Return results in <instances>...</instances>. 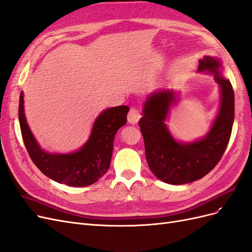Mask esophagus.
<instances>
[{
	"label": "esophagus",
	"mask_w": 252,
	"mask_h": 252,
	"mask_svg": "<svg viewBox=\"0 0 252 252\" xmlns=\"http://www.w3.org/2000/svg\"><path fill=\"white\" fill-rule=\"evenodd\" d=\"M140 118H141V114H140V112H139V110L138 109H135V108H131L130 110H129V112H128V116H127V120H128V122L130 124H136L139 122V120H140Z\"/></svg>",
	"instance_id": "esophagus-1"
}]
</instances>
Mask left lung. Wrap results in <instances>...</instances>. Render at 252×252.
Listing matches in <instances>:
<instances>
[{
	"instance_id": "8db88e82",
	"label": "left lung",
	"mask_w": 252,
	"mask_h": 252,
	"mask_svg": "<svg viewBox=\"0 0 252 252\" xmlns=\"http://www.w3.org/2000/svg\"><path fill=\"white\" fill-rule=\"evenodd\" d=\"M222 62L215 57L199 60L197 72L212 74L220 87V103L210 130L193 142L175 140L166 125L170 108L177 103V93L158 89L147 96L139 121L145 154L150 170L158 179L171 185L200 180L222 158L229 142L234 119V94L229 80L222 73Z\"/></svg>"
}]
</instances>
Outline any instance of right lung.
I'll list each match as a JSON object with an SVG mask.
<instances>
[{
    "instance_id": "add662e5",
    "label": "right lung",
    "mask_w": 252,
    "mask_h": 252,
    "mask_svg": "<svg viewBox=\"0 0 252 252\" xmlns=\"http://www.w3.org/2000/svg\"><path fill=\"white\" fill-rule=\"evenodd\" d=\"M128 111L127 106L103 110L95 119L87 142L70 154H51L41 148L27 124L23 93L20 94L19 121L25 147L37 168L60 184L85 187L94 184L107 172L114 136L126 124Z\"/></svg>"
}]
</instances>
